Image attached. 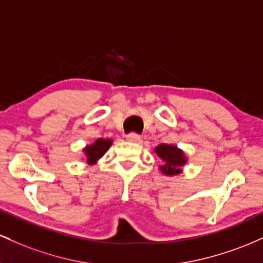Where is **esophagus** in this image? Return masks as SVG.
<instances>
[{
	"instance_id": "obj_1",
	"label": "esophagus",
	"mask_w": 263,
	"mask_h": 263,
	"mask_svg": "<svg viewBox=\"0 0 263 263\" xmlns=\"http://www.w3.org/2000/svg\"><path fill=\"white\" fill-rule=\"evenodd\" d=\"M141 136L138 134H136V132H131V134H128L126 136V140L129 141V142H138L140 141Z\"/></svg>"
}]
</instances>
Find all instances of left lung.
Instances as JSON below:
<instances>
[{
  "label": "left lung",
  "mask_w": 263,
  "mask_h": 263,
  "mask_svg": "<svg viewBox=\"0 0 263 263\" xmlns=\"http://www.w3.org/2000/svg\"><path fill=\"white\" fill-rule=\"evenodd\" d=\"M156 153L164 163V165L161 167L163 173L168 176L180 173V167L185 163V157L182 151L171 144H159L156 148Z\"/></svg>",
  "instance_id": "8db88e82"
}]
</instances>
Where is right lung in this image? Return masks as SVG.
I'll return each instance as SVG.
<instances>
[{
    "mask_svg": "<svg viewBox=\"0 0 263 263\" xmlns=\"http://www.w3.org/2000/svg\"><path fill=\"white\" fill-rule=\"evenodd\" d=\"M110 146H111V141L102 140V138H99V140L93 144H91V146H87L86 148L84 149L87 157V162L93 163L96 159L100 158V157L108 149V147Z\"/></svg>",
    "mask_w": 263,
    "mask_h": 263,
    "instance_id": "add662e5",
    "label": "right lung"
}]
</instances>
